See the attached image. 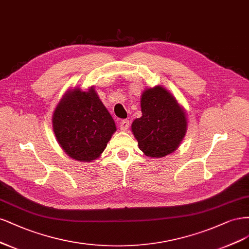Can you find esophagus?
<instances>
[{
    "mask_svg": "<svg viewBox=\"0 0 249 249\" xmlns=\"http://www.w3.org/2000/svg\"><path fill=\"white\" fill-rule=\"evenodd\" d=\"M128 128H129V121H128V120H122V121L120 122V130L127 131Z\"/></svg>",
    "mask_w": 249,
    "mask_h": 249,
    "instance_id": "34e87169",
    "label": "esophagus"
}]
</instances>
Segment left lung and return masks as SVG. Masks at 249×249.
Wrapping results in <instances>:
<instances>
[{
  "mask_svg": "<svg viewBox=\"0 0 249 249\" xmlns=\"http://www.w3.org/2000/svg\"><path fill=\"white\" fill-rule=\"evenodd\" d=\"M142 117L131 130L139 148L149 157L161 158L177 150L187 130L184 108L161 86L146 89L141 98Z\"/></svg>",
  "mask_w": 249,
  "mask_h": 249,
  "instance_id": "left-lung-1",
  "label": "left lung"
}]
</instances>
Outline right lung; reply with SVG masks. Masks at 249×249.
Returning <instances> with one entry per match:
<instances>
[{
	"mask_svg": "<svg viewBox=\"0 0 249 249\" xmlns=\"http://www.w3.org/2000/svg\"><path fill=\"white\" fill-rule=\"evenodd\" d=\"M55 138L65 153L77 161L97 159L117 130L114 119L95 89L69 90L53 115Z\"/></svg>",
	"mask_w": 249,
	"mask_h": 249,
	"instance_id": "1",
	"label": "right lung"
}]
</instances>
